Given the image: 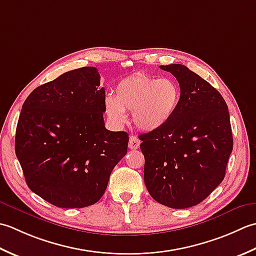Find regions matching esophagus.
I'll use <instances>...</instances> for the list:
<instances>
[{"label":"esophagus","mask_w":256,"mask_h":256,"mask_svg":"<svg viewBox=\"0 0 256 256\" xmlns=\"http://www.w3.org/2000/svg\"><path fill=\"white\" fill-rule=\"evenodd\" d=\"M139 146H140V140L138 139V137H136V136H130L129 144H128L129 149L136 150V149L139 148Z\"/></svg>","instance_id":"esophagus-1"}]
</instances>
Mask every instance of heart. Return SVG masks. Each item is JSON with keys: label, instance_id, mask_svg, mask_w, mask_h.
<instances>
[{"label": "heart", "instance_id": "heart-1", "mask_svg": "<svg viewBox=\"0 0 256 256\" xmlns=\"http://www.w3.org/2000/svg\"><path fill=\"white\" fill-rule=\"evenodd\" d=\"M181 90L171 78H159L146 72H134L118 82L114 97L106 99L108 118L116 124L132 112L134 126L144 132H154L170 122L179 106Z\"/></svg>", "mask_w": 256, "mask_h": 256}]
</instances>
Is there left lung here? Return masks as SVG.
Returning <instances> with one entry per match:
<instances>
[{
    "label": "left lung",
    "mask_w": 256,
    "mask_h": 256,
    "mask_svg": "<svg viewBox=\"0 0 256 256\" xmlns=\"http://www.w3.org/2000/svg\"><path fill=\"white\" fill-rule=\"evenodd\" d=\"M160 68L176 78L181 99L164 127L139 136L144 184L161 204L186 208L206 199L226 176L233 149L230 114L221 94L186 66Z\"/></svg>",
    "instance_id": "8db88e82"
}]
</instances>
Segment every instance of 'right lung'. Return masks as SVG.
Listing matches in <instances>:
<instances>
[{"label": "right lung", "instance_id": "add662e5", "mask_svg": "<svg viewBox=\"0 0 256 256\" xmlns=\"http://www.w3.org/2000/svg\"><path fill=\"white\" fill-rule=\"evenodd\" d=\"M105 99L96 67H82L35 88L24 102L15 154L26 184L50 204L96 203L126 156L128 134L105 128Z\"/></svg>", "mask_w": 256, "mask_h": 256}]
</instances>
